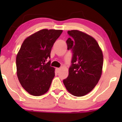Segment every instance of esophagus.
<instances>
[{"label":"esophagus","mask_w":122,"mask_h":122,"mask_svg":"<svg viewBox=\"0 0 122 122\" xmlns=\"http://www.w3.org/2000/svg\"><path fill=\"white\" fill-rule=\"evenodd\" d=\"M60 70H61V69H60V68H56V71L57 73H59V72Z\"/></svg>","instance_id":"obj_1"}]
</instances>
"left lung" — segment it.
Here are the masks:
<instances>
[{
	"label": "left lung",
	"mask_w": 122,
	"mask_h": 122,
	"mask_svg": "<svg viewBox=\"0 0 122 122\" xmlns=\"http://www.w3.org/2000/svg\"><path fill=\"white\" fill-rule=\"evenodd\" d=\"M66 41L72 52L68 77L63 80L66 89L76 97L84 96L92 91L100 79L103 56L97 41L92 36L77 30L68 31Z\"/></svg>",
	"instance_id": "1"
}]
</instances>
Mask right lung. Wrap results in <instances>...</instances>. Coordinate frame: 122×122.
Returning <instances> with one entry per match:
<instances>
[{
	"instance_id": "obj_1",
	"label": "right lung",
	"mask_w": 122,
	"mask_h": 122,
	"mask_svg": "<svg viewBox=\"0 0 122 122\" xmlns=\"http://www.w3.org/2000/svg\"><path fill=\"white\" fill-rule=\"evenodd\" d=\"M62 30L42 29L23 41L16 58V71L21 86L34 96L44 94L49 90L55 76L51 66V48Z\"/></svg>"
}]
</instances>
